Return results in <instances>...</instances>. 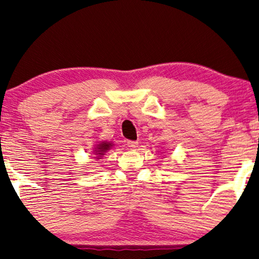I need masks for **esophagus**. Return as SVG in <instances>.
I'll use <instances>...</instances> for the list:
<instances>
[{
    "label": "esophagus",
    "instance_id": "1",
    "mask_svg": "<svg viewBox=\"0 0 259 259\" xmlns=\"http://www.w3.org/2000/svg\"><path fill=\"white\" fill-rule=\"evenodd\" d=\"M126 146L129 147L130 149H136L137 147H139V142H137V141H127Z\"/></svg>",
    "mask_w": 259,
    "mask_h": 259
}]
</instances>
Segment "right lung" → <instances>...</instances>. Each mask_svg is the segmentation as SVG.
Segmentation results:
<instances>
[{
  "instance_id": "right-lung-1",
  "label": "right lung",
  "mask_w": 259,
  "mask_h": 259,
  "mask_svg": "<svg viewBox=\"0 0 259 259\" xmlns=\"http://www.w3.org/2000/svg\"><path fill=\"white\" fill-rule=\"evenodd\" d=\"M111 147H112V143L106 142V141H104V142H99V145H97L96 148H94V153L97 154L96 158L101 159V156H103L104 154L111 148Z\"/></svg>"
}]
</instances>
